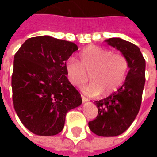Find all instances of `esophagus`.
Here are the masks:
<instances>
[{
  "label": "esophagus",
  "mask_w": 157,
  "mask_h": 157,
  "mask_svg": "<svg viewBox=\"0 0 157 157\" xmlns=\"http://www.w3.org/2000/svg\"><path fill=\"white\" fill-rule=\"evenodd\" d=\"M81 99H82V101L85 103V102H87L88 101V99L86 98V97H85L84 95H81Z\"/></svg>",
  "instance_id": "34e87169"
}]
</instances>
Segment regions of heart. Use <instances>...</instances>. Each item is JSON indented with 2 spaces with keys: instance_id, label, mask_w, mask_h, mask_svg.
<instances>
[{
  "instance_id": "b5f03b06",
  "label": "heart",
  "mask_w": 157,
  "mask_h": 157,
  "mask_svg": "<svg viewBox=\"0 0 157 157\" xmlns=\"http://www.w3.org/2000/svg\"><path fill=\"white\" fill-rule=\"evenodd\" d=\"M64 70L70 83L75 86L83 85L90 73L92 81L83 86L86 94L108 95L123 85L129 71V62L121 53L93 45L79 53V62L74 57L68 58Z\"/></svg>"
}]
</instances>
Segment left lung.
Instances as JSON below:
<instances>
[{
    "instance_id": "8db88e82",
    "label": "left lung",
    "mask_w": 157,
    "mask_h": 157,
    "mask_svg": "<svg viewBox=\"0 0 157 157\" xmlns=\"http://www.w3.org/2000/svg\"><path fill=\"white\" fill-rule=\"evenodd\" d=\"M105 42L121 52L129 62V71L123 85L108 97L94 102L98 115L88 123L95 135L110 137L124 133L139 113L145 85L146 63L140 49L134 44L118 37Z\"/></svg>"
}]
</instances>
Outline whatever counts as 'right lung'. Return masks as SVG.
<instances>
[{
  "instance_id": "right-lung-1",
  "label": "right lung",
  "mask_w": 157,
  "mask_h": 157,
  "mask_svg": "<svg viewBox=\"0 0 157 157\" xmlns=\"http://www.w3.org/2000/svg\"><path fill=\"white\" fill-rule=\"evenodd\" d=\"M78 50L74 43L41 36L26 40L15 53L14 107L21 123L35 135H57L67 112L81 105L80 94L64 70L66 60Z\"/></svg>"
}]
</instances>
